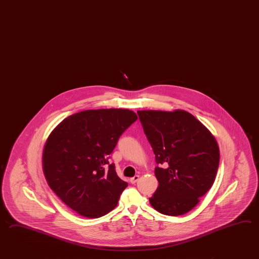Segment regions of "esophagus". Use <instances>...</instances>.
Masks as SVG:
<instances>
[{
    "label": "esophagus",
    "instance_id": "obj_1",
    "mask_svg": "<svg viewBox=\"0 0 259 259\" xmlns=\"http://www.w3.org/2000/svg\"><path fill=\"white\" fill-rule=\"evenodd\" d=\"M138 179H139V176H138V175H136V176H134L133 178L130 179V183H131V184H136V183L138 182Z\"/></svg>",
    "mask_w": 259,
    "mask_h": 259
}]
</instances>
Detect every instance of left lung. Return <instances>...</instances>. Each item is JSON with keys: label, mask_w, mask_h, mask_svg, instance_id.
<instances>
[{"label": "left lung", "mask_w": 259, "mask_h": 259, "mask_svg": "<svg viewBox=\"0 0 259 259\" xmlns=\"http://www.w3.org/2000/svg\"><path fill=\"white\" fill-rule=\"evenodd\" d=\"M153 149L158 186L149 198L157 211L180 216L190 211L210 189L220 163V149L206 127L191 113L138 111Z\"/></svg>", "instance_id": "left-lung-1"}]
</instances>
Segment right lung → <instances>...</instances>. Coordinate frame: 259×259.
<instances>
[{"label":"right lung","instance_id":"add662e5","mask_svg":"<svg viewBox=\"0 0 259 259\" xmlns=\"http://www.w3.org/2000/svg\"><path fill=\"white\" fill-rule=\"evenodd\" d=\"M137 120L129 110H88L65 118L50 135L43 171L50 187L73 210L95 219L117 206L128 184L118 177L110 154Z\"/></svg>","mask_w":259,"mask_h":259}]
</instances>
